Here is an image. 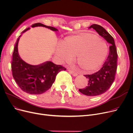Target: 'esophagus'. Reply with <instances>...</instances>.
Listing matches in <instances>:
<instances>
[{"mask_svg": "<svg viewBox=\"0 0 133 133\" xmlns=\"http://www.w3.org/2000/svg\"><path fill=\"white\" fill-rule=\"evenodd\" d=\"M68 71H69V72L72 75H73V76H77V75H78L77 73H76V72H74V71H72V70H71V69H69Z\"/></svg>", "mask_w": 133, "mask_h": 133, "instance_id": "esophagus-1", "label": "esophagus"}]
</instances>
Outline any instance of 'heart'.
Masks as SVG:
<instances>
[{
    "instance_id": "b5f03b06",
    "label": "heart",
    "mask_w": 133,
    "mask_h": 133,
    "mask_svg": "<svg viewBox=\"0 0 133 133\" xmlns=\"http://www.w3.org/2000/svg\"><path fill=\"white\" fill-rule=\"evenodd\" d=\"M108 52L106 42L96 35L81 33L68 36L55 49L60 62L70 61L76 56L78 66L85 70H94L105 60Z\"/></svg>"
}]
</instances>
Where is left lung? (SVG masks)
<instances>
[{
    "label": "left lung",
    "instance_id": "obj_1",
    "mask_svg": "<svg viewBox=\"0 0 133 133\" xmlns=\"http://www.w3.org/2000/svg\"><path fill=\"white\" fill-rule=\"evenodd\" d=\"M89 28H93L110 44L109 55L102 67L98 72L92 74L85 75L88 80V85L79 89L83 94L94 96L105 93L112 85L117 69V54L114 38L103 27L93 24Z\"/></svg>",
    "mask_w": 133,
    "mask_h": 133
}]
</instances>
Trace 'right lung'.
Listing matches in <instances>:
<instances>
[{"label":"right lung","instance_id":"1","mask_svg":"<svg viewBox=\"0 0 133 133\" xmlns=\"http://www.w3.org/2000/svg\"><path fill=\"white\" fill-rule=\"evenodd\" d=\"M42 26L53 31L57 29L45 25L41 23H36L32 27ZM30 28H27L25 32ZM20 36L18 38L13 52L11 69L12 75L18 86L24 92L30 94H41L46 92L52 86L56 76L61 71L66 68L59 65H55L51 61H47L40 65L34 66L27 64L23 61L18 53V45Z\"/></svg>","mask_w":133,"mask_h":133}]
</instances>
